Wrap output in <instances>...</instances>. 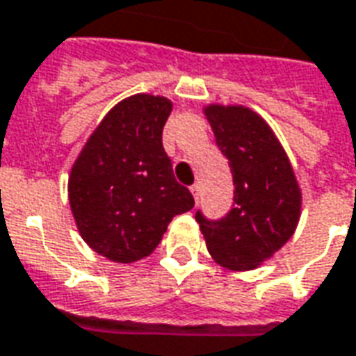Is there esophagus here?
<instances>
[{
	"mask_svg": "<svg viewBox=\"0 0 356 356\" xmlns=\"http://www.w3.org/2000/svg\"><path fill=\"white\" fill-rule=\"evenodd\" d=\"M191 193H193L194 200L198 202V198H200V185H198V183H196V185L191 186Z\"/></svg>",
	"mask_w": 356,
	"mask_h": 356,
	"instance_id": "obj_1",
	"label": "esophagus"
}]
</instances>
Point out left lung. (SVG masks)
I'll use <instances>...</instances> for the list:
<instances>
[{
    "instance_id": "8db88e82",
    "label": "left lung",
    "mask_w": 356,
    "mask_h": 356,
    "mask_svg": "<svg viewBox=\"0 0 356 356\" xmlns=\"http://www.w3.org/2000/svg\"><path fill=\"white\" fill-rule=\"evenodd\" d=\"M217 147L227 156L234 206L221 221L196 213L209 255L229 270H254L293 236L301 217V186L273 127L242 104L204 106Z\"/></svg>"
}]
</instances>
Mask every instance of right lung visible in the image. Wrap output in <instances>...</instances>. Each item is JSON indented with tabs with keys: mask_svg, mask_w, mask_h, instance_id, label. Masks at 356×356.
I'll return each mask as SVG.
<instances>
[{
	"mask_svg": "<svg viewBox=\"0 0 356 356\" xmlns=\"http://www.w3.org/2000/svg\"><path fill=\"white\" fill-rule=\"evenodd\" d=\"M173 102L137 93L106 112L68 175V202L78 232L95 254L114 263L152 254L171 219L194 208L175 181L162 147Z\"/></svg>",
	"mask_w": 356,
	"mask_h": 356,
	"instance_id": "right-lung-1",
	"label": "right lung"
}]
</instances>
